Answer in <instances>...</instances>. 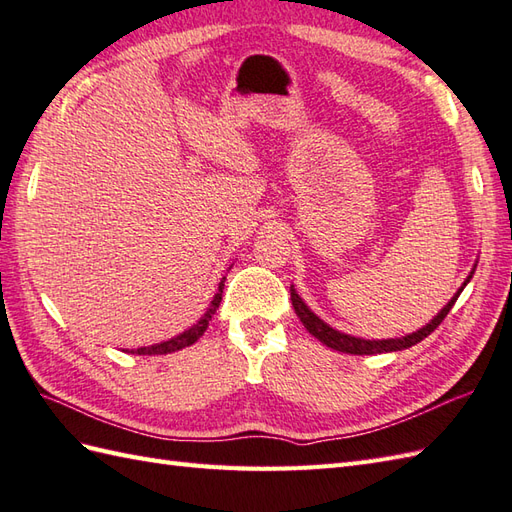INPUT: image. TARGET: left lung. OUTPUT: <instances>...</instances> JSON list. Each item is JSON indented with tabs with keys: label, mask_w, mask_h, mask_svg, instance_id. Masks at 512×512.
Instances as JSON below:
<instances>
[{
	"label": "left lung",
	"mask_w": 512,
	"mask_h": 512,
	"mask_svg": "<svg viewBox=\"0 0 512 512\" xmlns=\"http://www.w3.org/2000/svg\"><path fill=\"white\" fill-rule=\"evenodd\" d=\"M473 276V271H471ZM471 276L467 278V282L471 280ZM467 282L460 287V291L467 287ZM460 291L453 295L451 302L442 309L434 320H431L427 326L420 328V331L412 333V335H405V337H399V339H379V342H370V339H359V337H350V335H344L335 331V328H331L328 324H324L320 317H317L315 313H311L309 306H306L302 302V298L298 293H295V289L291 287V302H293V309L295 313H298L300 322L304 324L306 331H309L315 339H320L322 344H326L328 348L333 350H339V352H348V355H379V352H394V350H403V348H410V346H416L418 342H423V339L427 335H431L436 331V328L440 326V322L445 320L447 313L451 311V306L456 304Z\"/></svg>",
	"instance_id": "left-lung-1"
}]
</instances>
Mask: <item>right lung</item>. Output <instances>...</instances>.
I'll use <instances>...</instances> for the list:
<instances>
[{
  "mask_svg": "<svg viewBox=\"0 0 512 512\" xmlns=\"http://www.w3.org/2000/svg\"><path fill=\"white\" fill-rule=\"evenodd\" d=\"M221 293H223V282L219 285V293L214 295V300H212V304H210V309L206 311V315H203L195 326L188 328V331H184V333L173 337V339H168V342L155 344V346H149V348H138L135 352H138V355H166V352H175V350H179V348H186V346H190V344H195L197 339H199L203 333H206V328H208V324H210V320H212V315L217 313L219 302H221Z\"/></svg>",
  "mask_w": 512,
  "mask_h": 512,
  "instance_id": "right-lung-1",
  "label": "right lung"
}]
</instances>
